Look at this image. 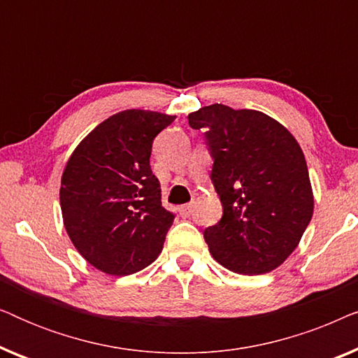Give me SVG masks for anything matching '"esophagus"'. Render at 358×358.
Listing matches in <instances>:
<instances>
[{"label":"esophagus","instance_id":"1","mask_svg":"<svg viewBox=\"0 0 358 358\" xmlns=\"http://www.w3.org/2000/svg\"><path fill=\"white\" fill-rule=\"evenodd\" d=\"M192 212H194V202H190L187 205H182V207L179 208V213H180V217H182V218L190 217V213H192Z\"/></svg>","mask_w":358,"mask_h":358}]
</instances>
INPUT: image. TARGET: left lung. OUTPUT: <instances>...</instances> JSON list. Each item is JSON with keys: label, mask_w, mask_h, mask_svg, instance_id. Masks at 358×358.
Wrapping results in <instances>:
<instances>
[{"label": "left lung", "mask_w": 358, "mask_h": 358, "mask_svg": "<svg viewBox=\"0 0 358 358\" xmlns=\"http://www.w3.org/2000/svg\"><path fill=\"white\" fill-rule=\"evenodd\" d=\"M187 119L205 130L223 207L222 220L203 231L210 254L231 272H272L295 251L315 210L301 146L259 110L212 104Z\"/></svg>", "instance_id": "left-lung-1"}]
</instances>
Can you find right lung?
Listing matches in <instances>:
<instances>
[{"instance_id": "1", "label": "right lung", "mask_w": 358, "mask_h": 358, "mask_svg": "<svg viewBox=\"0 0 358 358\" xmlns=\"http://www.w3.org/2000/svg\"><path fill=\"white\" fill-rule=\"evenodd\" d=\"M176 115L129 109L101 122L66 161L60 185L63 224L73 246L109 275H130L163 251L174 215L161 205L151 173L155 136Z\"/></svg>"}]
</instances>
